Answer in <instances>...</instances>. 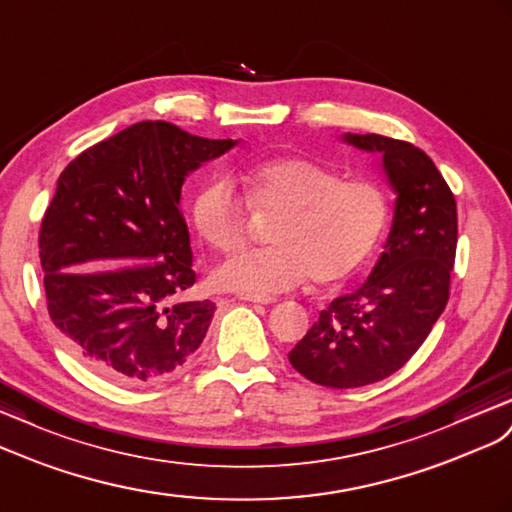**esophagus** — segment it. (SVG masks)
<instances>
[{
    "instance_id": "34e87169",
    "label": "esophagus",
    "mask_w": 512,
    "mask_h": 512,
    "mask_svg": "<svg viewBox=\"0 0 512 512\" xmlns=\"http://www.w3.org/2000/svg\"><path fill=\"white\" fill-rule=\"evenodd\" d=\"M240 300H246V303H257V305H272L274 298H266V296H251V294H240Z\"/></svg>"
}]
</instances>
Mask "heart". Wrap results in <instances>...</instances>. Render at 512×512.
Segmentation results:
<instances>
[{"label": "heart", "mask_w": 512, "mask_h": 512, "mask_svg": "<svg viewBox=\"0 0 512 512\" xmlns=\"http://www.w3.org/2000/svg\"><path fill=\"white\" fill-rule=\"evenodd\" d=\"M238 177L246 196L225 175L194 192L190 220L203 242L218 253L242 246L248 203L281 218L270 233L274 246L242 251L214 270L220 290L274 296L311 277L337 285L368 264L383 240L389 203L372 181L344 179L307 157H272L244 166Z\"/></svg>", "instance_id": "b5f03b06"}]
</instances>
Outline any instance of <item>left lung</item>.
<instances>
[{"label": "left lung", "instance_id": "obj_1", "mask_svg": "<svg viewBox=\"0 0 512 512\" xmlns=\"http://www.w3.org/2000/svg\"><path fill=\"white\" fill-rule=\"evenodd\" d=\"M342 140L383 157L391 229L370 277L320 311L287 357L311 383L355 389L398 372L424 344L448 303L458 225L454 194L422 149L378 134Z\"/></svg>", "mask_w": 512, "mask_h": 512}]
</instances>
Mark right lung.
Masks as SVG:
<instances>
[{
  "instance_id": "right-lung-1",
  "label": "right lung",
  "mask_w": 512,
  "mask_h": 512,
  "mask_svg": "<svg viewBox=\"0 0 512 512\" xmlns=\"http://www.w3.org/2000/svg\"><path fill=\"white\" fill-rule=\"evenodd\" d=\"M235 144L142 121L62 170L38 246L49 316L90 370L151 385L201 346L216 305L181 303L196 281L181 186Z\"/></svg>"
}]
</instances>
